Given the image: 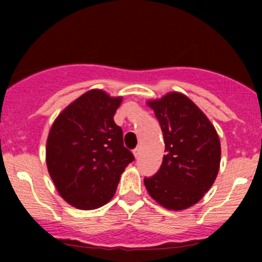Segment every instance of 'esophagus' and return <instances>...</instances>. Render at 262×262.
<instances>
[{
    "label": "esophagus",
    "instance_id": "obj_1",
    "mask_svg": "<svg viewBox=\"0 0 262 262\" xmlns=\"http://www.w3.org/2000/svg\"><path fill=\"white\" fill-rule=\"evenodd\" d=\"M140 150H141L140 146H137V148H135V149L133 150V152H134V156H135V158H138V156L140 155Z\"/></svg>",
    "mask_w": 262,
    "mask_h": 262
}]
</instances>
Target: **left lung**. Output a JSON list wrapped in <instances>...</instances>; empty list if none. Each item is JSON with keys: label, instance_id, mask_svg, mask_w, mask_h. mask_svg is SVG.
Returning <instances> with one entry per match:
<instances>
[{"label": "left lung", "instance_id": "1", "mask_svg": "<svg viewBox=\"0 0 262 262\" xmlns=\"http://www.w3.org/2000/svg\"><path fill=\"white\" fill-rule=\"evenodd\" d=\"M148 104L160 123L166 155L144 185L165 208L186 209L204 196L218 175V134L202 111L181 93H167Z\"/></svg>", "mask_w": 262, "mask_h": 262}]
</instances>
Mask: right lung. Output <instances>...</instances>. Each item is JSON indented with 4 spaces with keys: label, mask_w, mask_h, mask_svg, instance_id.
Returning <instances> with one entry per match:
<instances>
[{
    "label": "right lung",
    "mask_w": 262,
    "mask_h": 262,
    "mask_svg": "<svg viewBox=\"0 0 262 262\" xmlns=\"http://www.w3.org/2000/svg\"><path fill=\"white\" fill-rule=\"evenodd\" d=\"M121 102V97L91 90L66 107L50 129L48 171L60 196L76 208L106 204L125 166L135 160L113 119Z\"/></svg>",
    "instance_id": "1"
}]
</instances>
